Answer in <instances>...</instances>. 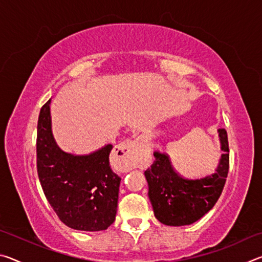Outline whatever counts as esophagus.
I'll use <instances>...</instances> for the list:
<instances>
[{
    "label": "esophagus",
    "mask_w": 262,
    "mask_h": 262,
    "mask_svg": "<svg viewBox=\"0 0 262 262\" xmlns=\"http://www.w3.org/2000/svg\"><path fill=\"white\" fill-rule=\"evenodd\" d=\"M142 142L140 140H126L117 145L113 152L114 167L120 172H128L136 165V158Z\"/></svg>",
    "instance_id": "34e87169"
}]
</instances>
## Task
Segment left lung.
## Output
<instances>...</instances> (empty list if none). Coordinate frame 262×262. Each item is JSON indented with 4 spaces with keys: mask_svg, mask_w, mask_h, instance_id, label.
<instances>
[{
    "mask_svg": "<svg viewBox=\"0 0 262 262\" xmlns=\"http://www.w3.org/2000/svg\"><path fill=\"white\" fill-rule=\"evenodd\" d=\"M222 155L215 173L200 179H186L177 173L168 156L155 151V162L144 172L149 199L156 219L171 227L189 225L206 215L219 200L229 172V142L224 128H220Z\"/></svg>",
    "mask_w": 262,
    "mask_h": 262,
    "instance_id": "8db88e82",
    "label": "left lung"
}]
</instances>
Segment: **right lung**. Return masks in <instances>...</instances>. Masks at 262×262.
I'll use <instances>...</instances> for the list:
<instances>
[{
  "instance_id": "obj_1",
  "label": "right lung",
  "mask_w": 262,
  "mask_h": 262,
  "mask_svg": "<svg viewBox=\"0 0 262 262\" xmlns=\"http://www.w3.org/2000/svg\"><path fill=\"white\" fill-rule=\"evenodd\" d=\"M50 104L41 107L37 127V171L45 196L67 227L106 230L117 215L121 181L110 166L113 145L89 155L61 150L52 134Z\"/></svg>"
}]
</instances>
